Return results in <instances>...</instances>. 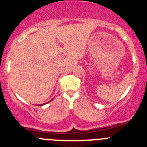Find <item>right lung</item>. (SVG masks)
Listing matches in <instances>:
<instances>
[{
    "instance_id": "right-lung-1",
    "label": "right lung",
    "mask_w": 147,
    "mask_h": 147,
    "mask_svg": "<svg viewBox=\"0 0 147 147\" xmlns=\"http://www.w3.org/2000/svg\"><path fill=\"white\" fill-rule=\"evenodd\" d=\"M50 101H51V100H50ZM44 105V104H42V105Z\"/></svg>"
}]
</instances>
